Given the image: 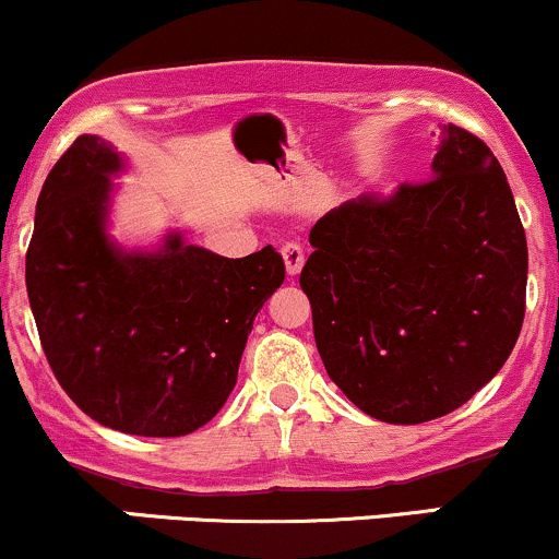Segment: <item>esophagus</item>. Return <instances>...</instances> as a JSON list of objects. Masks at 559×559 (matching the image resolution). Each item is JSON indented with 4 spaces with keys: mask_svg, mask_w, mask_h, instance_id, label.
I'll return each mask as SVG.
<instances>
[{
    "mask_svg": "<svg viewBox=\"0 0 559 559\" xmlns=\"http://www.w3.org/2000/svg\"><path fill=\"white\" fill-rule=\"evenodd\" d=\"M281 254H284V265H286V273L292 275H299L301 265H305V249L299 247V243H284V249H281Z\"/></svg>",
    "mask_w": 559,
    "mask_h": 559,
    "instance_id": "esophagus-1",
    "label": "esophagus"
}]
</instances>
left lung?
I'll list each match as a JSON object with an SVG mask.
<instances>
[{
    "label": "left lung",
    "instance_id": "left-lung-1",
    "mask_svg": "<svg viewBox=\"0 0 559 559\" xmlns=\"http://www.w3.org/2000/svg\"><path fill=\"white\" fill-rule=\"evenodd\" d=\"M299 286L325 373L370 418L415 426L502 370L523 325L528 243L502 165L444 126L428 181L338 204Z\"/></svg>",
    "mask_w": 559,
    "mask_h": 559
}]
</instances>
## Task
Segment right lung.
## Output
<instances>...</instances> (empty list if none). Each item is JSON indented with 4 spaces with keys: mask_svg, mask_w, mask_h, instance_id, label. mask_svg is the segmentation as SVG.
I'll return each instance as SVG.
<instances>
[{
    "mask_svg": "<svg viewBox=\"0 0 559 559\" xmlns=\"http://www.w3.org/2000/svg\"><path fill=\"white\" fill-rule=\"evenodd\" d=\"M128 159L83 133L36 202L25 286L44 355L88 418L133 436H186L228 400L252 323L284 284L273 247L230 260L168 228L110 234Z\"/></svg>",
    "mask_w": 559,
    "mask_h": 559,
    "instance_id": "1",
    "label": "right lung"
}]
</instances>
